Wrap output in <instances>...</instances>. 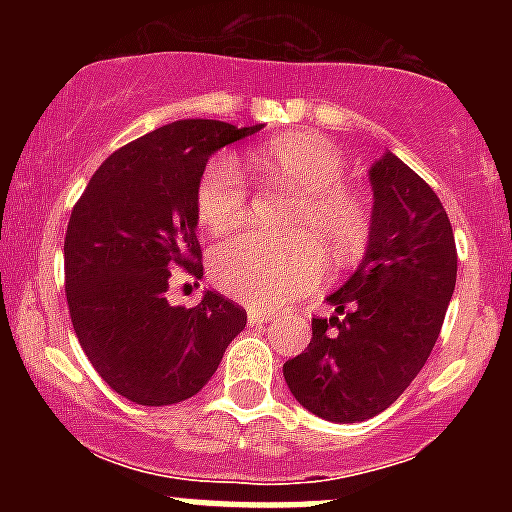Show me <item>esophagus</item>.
<instances>
[{
	"label": "esophagus",
	"instance_id": "34e87169",
	"mask_svg": "<svg viewBox=\"0 0 512 512\" xmlns=\"http://www.w3.org/2000/svg\"><path fill=\"white\" fill-rule=\"evenodd\" d=\"M269 320H274V315H271V312L248 310V323L251 325H264V323H269Z\"/></svg>",
	"mask_w": 512,
	"mask_h": 512
}]
</instances>
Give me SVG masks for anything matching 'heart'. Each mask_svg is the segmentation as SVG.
I'll list each match as a JSON object with an SVG mask.
<instances>
[{
	"label": "heart",
	"mask_w": 512,
	"mask_h": 512,
	"mask_svg": "<svg viewBox=\"0 0 512 512\" xmlns=\"http://www.w3.org/2000/svg\"><path fill=\"white\" fill-rule=\"evenodd\" d=\"M259 161L266 174L300 194V205L287 225L292 238L274 241L256 233L233 238L215 248L210 271L225 295L271 310L305 295L323 279V251L336 264L354 261L366 246L372 215L359 194L341 187L346 176L343 153L318 135H282L261 151ZM194 207L210 233L225 235L241 228L248 192L233 158L215 156L202 169Z\"/></svg>",
	"instance_id": "heart-1"
}]
</instances>
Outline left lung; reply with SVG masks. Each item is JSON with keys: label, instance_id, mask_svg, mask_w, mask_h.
Segmentation results:
<instances>
[{"label": "left lung", "instance_id": "1", "mask_svg": "<svg viewBox=\"0 0 512 512\" xmlns=\"http://www.w3.org/2000/svg\"><path fill=\"white\" fill-rule=\"evenodd\" d=\"M372 230L359 269L325 297L312 341L284 364L302 408L333 423L387 410L418 377L441 333L456 284L449 215L428 184L382 153L369 169Z\"/></svg>", "mask_w": 512, "mask_h": 512}]
</instances>
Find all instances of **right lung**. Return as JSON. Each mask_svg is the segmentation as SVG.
Segmentation results:
<instances>
[{
  "instance_id": "obj_1",
  "label": "right lung",
  "mask_w": 512,
  "mask_h": 512,
  "mask_svg": "<svg viewBox=\"0 0 512 512\" xmlns=\"http://www.w3.org/2000/svg\"><path fill=\"white\" fill-rule=\"evenodd\" d=\"M261 125L176 120L112 153L71 212L63 266L71 323L117 395L174 405L210 382L246 312L217 292L166 300L174 269L202 277L194 192L210 156Z\"/></svg>"
}]
</instances>
